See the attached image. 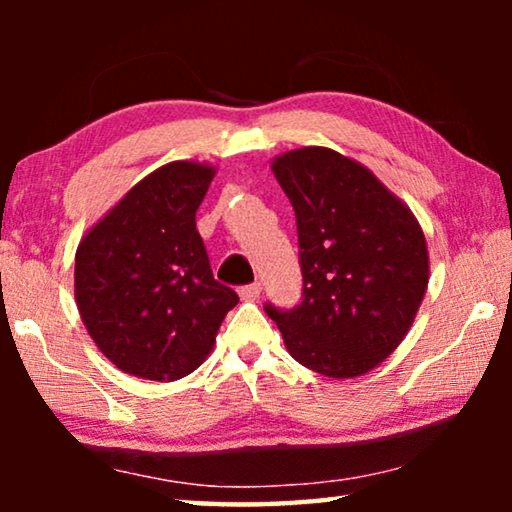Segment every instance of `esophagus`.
Listing matches in <instances>:
<instances>
[{"mask_svg":"<svg viewBox=\"0 0 512 512\" xmlns=\"http://www.w3.org/2000/svg\"><path fill=\"white\" fill-rule=\"evenodd\" d=\"M259 293H262V284L253 282V284H246V287L239 289V298L241 300H257Z\"/></svg>","mask_w":512,"mask_h":512,"instance_id":"1","label":"esophagus"}]
</instances>
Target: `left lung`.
I'll return each mask as SVG.
<instances>
[{
	"label": "left lung",
	"instance_id": "8db88e82",
	"mask_svg": "<svg viewBox=\"0 0 512 512\" xmlns=\"http://www.w3.org/2000/svg\"><path fill=\"white\" fill-rule=\"evenodd\" d=\"M296 210L302 302L266 305L293 359L318 375H366L397 350L429 284L427 239L409 205L327 146L271 162Z\"/></svg>",
	"mask_w": 512,
	"mask_h": 512
}]
</instances>
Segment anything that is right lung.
I'll list each match as a JSON object with an SVG mask.
<instances>
[{"instance_id": "add662e5", "label": "right lung", "mask_w": 512, "mask_h": 512, "mask_svg": "<svg viewBox=\"0 0 512 512\" xmlns=\"http://www.w3.org/2000/svg\"><path fill=\"white\" fill-rule=\"evenodd\" d=\"M216 169L176 160L142 178L85 232L74 296L97 348L151 381L187 377L207 359L239 296L214 280L196 210Z\"/></svg>"}]
</instances>
